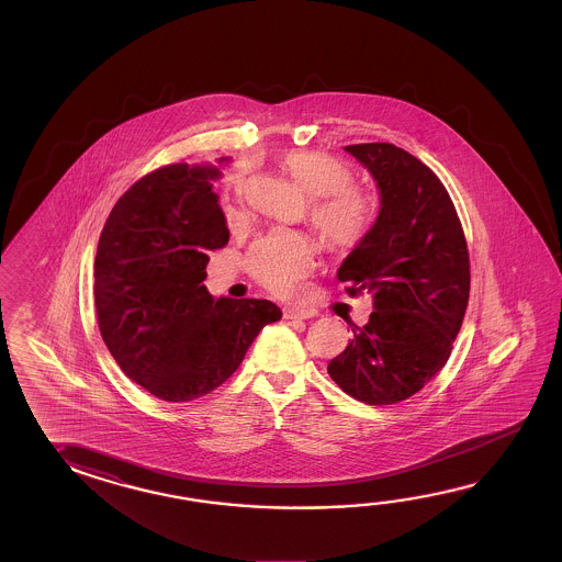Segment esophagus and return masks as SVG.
Returning <instances> with one entry per match:
<instances>
[{
    "label": "esophagus",
    "instance_id": "obj_1",
    "mask_svg": "<svg viewBox=\"0 0 562 562\" xmlns=\"http://www.w3.org/2000/svg\"><path fill=\"white\" fill-rule=\"evenodd\" d=\"M318 312L314 308H304V306H286L284 308V318L286 321H308L314 318Z\"/></svg>",
    "mask_w": 562,
    "mask_h": 562
}]
</instances>
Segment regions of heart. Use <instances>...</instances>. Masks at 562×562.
Listing matches in <instances>:
<instances>
[{"label": "heart", "mask_w": 562, "mask_h": 562, "mask_svg": "<svg viewBox=\"0 0 562 562\" xmlns=\"http://www.w3.org/2000/svg\"><path fill=\"white\" fill-rule=\"evenodd\" d=\"M284 172L308 194V218L330 248H352L367 238L379 218V200L364 186L355 182L346 161L318 149L290 148L276 154ZM246 188V176L229 178L224 214L234 224L238 200ZM314 244L299 229H272L254 241L246 256V268L260 286L278 296L299 294L304 278L314 268Z\"/></svg>", "instance_id": "1"}]
</instances>
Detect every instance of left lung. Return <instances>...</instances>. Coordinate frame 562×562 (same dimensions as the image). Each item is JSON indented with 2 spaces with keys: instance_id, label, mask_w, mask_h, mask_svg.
Instances as JSON below:
<instances>
[{
  "instance_id": "8db88e82",
  "label": "left lung",
  "mask_w": 562,
  "mask_h": 562,
  "mask_svg": "<svg viewBox=\"0 0 562 562\" xmlns=\"http://www.w3.org/2000/svg\"><path fill=\"white\" fill-rule=\"evenodd\" d=\"M380 188L374 228L346 256V292H370L367 326L330 360L328 374L356 401H406L447 364L469 306L464 229L445 183L406 149L386 142L346 146Z\"/></svg>"
}]
</instances>
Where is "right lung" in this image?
Returning <instances> with one entry per match:
<instances>
[{
	"instance_id": "right-lung-1",
	"label": "right lung",
	"mask_w": 562,
	"mask_h": 562,
	"mask_svg": "<svg viewBox=\"0 0 562 562\" xmlns=\"http://www.w3.org/2000/svg\"><path fill=\"white\" fill-rule=\"evenodd\" d=\"M216 168L173 161L115 202L93 263L103 342L117 367L166 402L195 401L238 370L266 324L270 300L220 299L206 286L210 252L229 240Z\"/></svg>"
}]
</instances>
